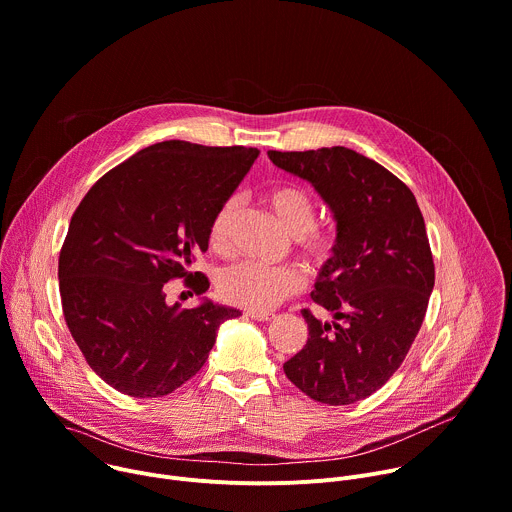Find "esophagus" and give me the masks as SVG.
<instances>
[{
  "mask_svg": "<svg viewBox=\"0 0 512 512\" xmlns=\"http://www.w3.org/2000/svg\"><path fill=\"white\" fill-rule=\"evenodd\" d=\"M247 316L253 318V320H257V322H269V320L275 318V314H271V312H253V310H249Z\"/></svg>",
  "mask_w": 512,
  "mask_h": 512,
  "instance_id": "esophagus-1",
  "label": "esophagus"
}]
</instances>
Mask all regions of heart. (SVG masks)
Here are the masks:
<instances>
[{
	"instance_id": "heart-1",
	"label": "heart",
	"mask_w": 512,
	"mask_h": 512,
	"mask_svg": "<svg viewBox=\"0 0 512 512\" xmlns=\"http://www.w3.org/2000/svg\"><path fill=\"white\" fill-rule=\"evenodd\" d=\"M261 202L269 208L279 227L294 237L302 257L316 269L328 267L338 253V233L330 227L316 225V202L308 190L296 184H275L261 194ZM239 214L237 198L225 200L212 216L210 245L225 253ZM304 287V275L296 267H265L259 263H239L227 269L218 279V294L229 304L267 312L283 300L296 296Z\"/></svg>"
}]
</instances>
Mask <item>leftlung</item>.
<instances>
[{"mask_svg":"<svg viewBox=\"0 0 512 512\" xmlns=\"http://www.w3.org/2000/svg\"><path fill=\"white\" fill-rule=\"evenodd\" d=\"M267 156L316 188L340 241L312 291L334 322L304 310L308 342L283 371L314 401L367 399L401 367L425 318L435 269L423 214L397 176L342 145Z\"/></svg>","mask_w":512,"mask_h":512,"instance_id":"1","label":"left lung"}]
</instances>
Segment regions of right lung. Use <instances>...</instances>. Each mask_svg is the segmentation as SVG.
Here are the masks:
<instances>
[{
	"mask_svg": "<svg viewBox=\"0 0 512 512\" xmlns=\"http://www.w3.org/2000/svg\"><path fill=\"white\" fill-rule=\"evenodd\" d=\"M257 156L243 145L154 143L99 178L72 214L58 259L64 320L89 367L119 393L176 391L202 369L218 326L241 316L208 300L170 306L166 283L180 277L196 296L208 289L192 261Z\"/></svg>",
	"mask_w": 512,
	"mask_h": 512,
	"instance_id": "obj_1",
	"label": "right lung"
}]
</instances>
